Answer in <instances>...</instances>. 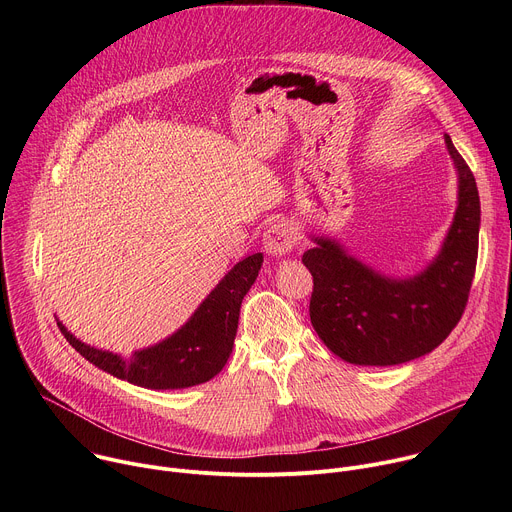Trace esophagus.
I'll return each instance as SVG.
<instances>
[{
	"instance_id": "34e87169",
	"label": "esophagus",
	"mask_w": 512,
	"mask_h": 512,
	"mask_svg": "<svg viewBox=\"0 0 512 512\" xmlns=\"http://www.w3.org/2000/svg\"><path fill=\"white\" fill-rule=\"evenodd\" d=\"M296 241H298L296 231L287 223H275L263 235V245H265L267 253H271L273 257L287 255L291 249H294Z\"/></svg>"
}]
</instances>
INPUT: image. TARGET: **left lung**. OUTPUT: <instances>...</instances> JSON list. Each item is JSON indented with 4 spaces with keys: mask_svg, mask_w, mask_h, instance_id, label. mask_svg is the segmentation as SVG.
Segmentation results:
<instances>
[{
    "mask_svg": "<svg viewBox=\"0 0 512 512\" xmlns=\"http://www.w3.org/2000/svg\"><path fill=\"white\" fill-rule=\"evenodd\" d=\"M458 172V208L435 259L413 277H389L328 237L302 257L314 277L310 320L342 360L391 367L440 346L460 322L478 259L480 198L472 170L446 133Z\"/></svg>",
    "mask_w": 512,
    "mask_h": 512,
    "instance_id": "obj_1",
    "label": "left lung"
}]
</instances>
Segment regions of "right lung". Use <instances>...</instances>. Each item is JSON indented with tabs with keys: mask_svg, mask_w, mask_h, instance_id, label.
Here are the masks:
<instances>
[{
	"mask_svg": "<svg viewBox=\"0 0 512 512\" xmlns=\"http://www.w3.org/2000/svg\"><path fill=\"white\" fill-rule=\"evenodd\" d=\"M261 265L263 253L239 261L178 332L150 348L133 352L129 358L81 342L62 322H58V328L79 354L121 381L154 391L194 387L216 377L227 364L243 298L255 283Z\"/></svg>",
	"mask_w": 512,
	"mask_h": 512,
	"instance_id": "right-lung-1",
	"label": "right lung"
}]
</instances>
